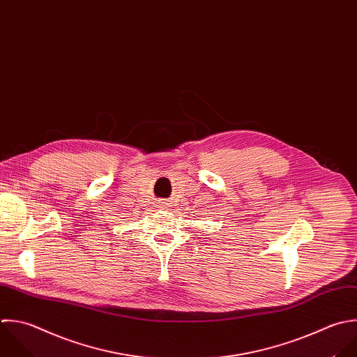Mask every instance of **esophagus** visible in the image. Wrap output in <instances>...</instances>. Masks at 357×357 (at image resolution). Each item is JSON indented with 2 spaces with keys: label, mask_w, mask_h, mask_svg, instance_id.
I'll list each match as a JSON object with an SVG mask.
<instances>
[{
  "label": "esophagus",
  "mask_w": 357,
  "mask_h": 357,
  "mask_svg": "<svg viewBox=\"0 0 357 357\" xmlns=\"http://www.w3.org/2000/svg\"><path fill=\"white\" fill-rule=\"evenodd\" d=\"M167 204H168V203H167V202H165V200H158V202H157V206H158V207H160V208H162V207H165V206H167Z\"/></svg>",
  "instance_id": "34e87169"
}]
</instances>
